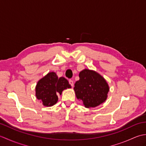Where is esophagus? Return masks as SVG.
I'll return each instance as SVG.
<instances>
[{
    "instance_id": "obj_1",
    "label": "esophagus",
    "mask_w": 146,
    "mask_h": 146,
    "mask_svg": "<svg viewBox=\"0 0 146 146\" xmlns=\"http://www.w3.org/2000/svg\"><path fill=\"white\" fill-rule=\"evenodd\" d=\"M69 83H70V85H71V86H73V85H74V82H73V80H69Z\"/></svg>"
}]
</instances>
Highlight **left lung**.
Listing matches in <instances>:
<instances>
[{
  "label": "left lung",
  "instance_id": "8db88e82",
  "mask_svg": "<svg viewBox=\"0 0 146 146\" xmlns=\"http://www.w3.org/2000/svg\"><path fill=\"white\" fill-rule=\"evenodd\" d=\"M79 77L74 90L76 98L82 101L85 107H95L105 101L109 87L103 77L86 69L80 73Z\"/></svg>",
  "mask_w": 146,
  "mask_h": 146
}]
</instances>
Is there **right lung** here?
I'll return each mask as SVG.
<instances>
[{"label":"right lung","mask_w":146,"mask_h":146,"mask_svg":"<svg viewBox=\"0 0 146 146\" xmlns=\"http://www.w3.org/2000/svg\"><path fill=\"white\" fill-rule=\"evenodd\" d=\"M70 88L71 86L66 78H58L56 74L51 72L38 82L36 96L44 106H52L58 102L57 94L61 95L63 90Z\"/></svg>","instance_id":"right-lung-1"}]
</instances>
